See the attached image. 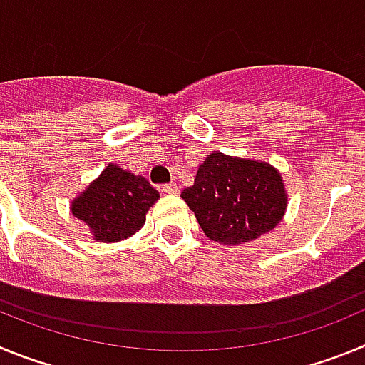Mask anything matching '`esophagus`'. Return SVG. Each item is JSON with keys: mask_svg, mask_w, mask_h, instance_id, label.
<instances>
[{"mask_svg": "<svg viewBox=\"0 0 365 365\" xmlns=\"http://www.w3.org/2000/svg\"><path fill=\"white\" fill-rule=\"evenodd\" d=\"M160 190H163L164 193H177L179 192V186H177L175 182H168V185L160 186Z\"/></svg>", "mask_w": 365, "mask_h": 365, "instance_id": "34e87169", "label": "esophagus"}]
</instances>
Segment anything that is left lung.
<instances>
[{
    "instance_id": "1",
    "label": "left lung",
    "mask_w": 365,
    "mask_h": 365,
    "mask_svg": "<svg viewBox=\"0 0 365 365\" xmlns=\"http://www.w3.org/2000/svg\"><path fill=\"white\" fill-rule=\"evenodd\" d=\"M202 232L222 245H241L272 230L287 208L282 175L257 160L210 153L193 186L180 193Z\"/></svg>"
}]
</instances>
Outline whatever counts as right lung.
<instances>
[{
    "mask_svg": "<svg viewBox=\"0 0 365 365\" xmlns=\"http://www.w3.org/2000/svg\"><path fill=\"white\" fill-rule=\"evenodd\" d=\"M157 199L159 192L151 188L146 179L109 164L98 179L74 199L71 210L74 217L91 228L95 240L115 243L143 228L146 212Z\"/></svg>",
    "mask_w": 365,
    "mask_h": 365,
    "instance_id": "obj_1",
    "label": "right lung"
}]
</instances>
